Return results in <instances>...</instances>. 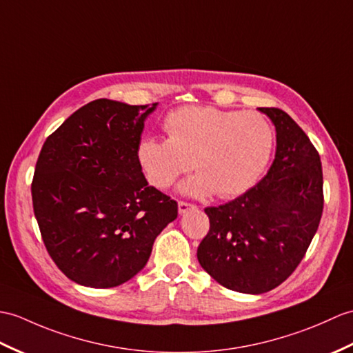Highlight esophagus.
<instances>
[{"label":"esophagus","mask_w":353,"mask_h":353,"mask_svg":"<svg viewBox=\"0 0 353 353\" xmlns=\"http://www.w3.org/2000/svg\"><path fill=\"white\" fill-rule=\"evenodd\" d=\"M177 208H179V214H180V215H185L188 210H192V209H195L196 206H195V204H192V203H186V201H179V204H177Z\"/></svg>","instance_id":"34e87169"}]
</instances>
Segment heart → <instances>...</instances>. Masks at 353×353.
Listing matches in <instances>:
<instances>
[{"label":"heart","instance_id":"1","mask_svg":"<svg viewBox=\"0 0 353 353\" xmlns=\"http://www.w3.org/2000/svg\"><path fill=\"white\" fill-rule=\"evenodd\" d=\"M168 138L143 137L137 159L149 182L161 190L179 176L200 171L180 186L186 195L223 199L241 195L263 173L274 147V130L259 112L188 105L163 120Z\"/></svg>","mask_w":353,"mask_h":353}]
</instances>
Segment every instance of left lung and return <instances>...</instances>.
I'll use <instances>...</instances> for the list:
<instances>
[{
	"label": "left lung",
	"mask_w": 353,
	"mask_h": 353,
	"mask_svg": "<svg viewBox=\"0 0 353 353\" xmlns=\"http://www.w3.org/2000/svg\"><path fill=\"white\" fill-rule=\"evenodd\" d=\"M276 130L268 174L237 199L206 208L210 228L196 257L224 288L259 294L288 280L304 259L323 212L322 163L296 121L259 108Z\"/></svg>",
	"instance_id": "obj_1"
}]
</instances>
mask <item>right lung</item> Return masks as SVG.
<instances>
[{
  "label": "right lung",
  "instance_id": "right-lung-1",
  "mask_svg": "<svg viewBox=\"0 0 353 353\" xmlns=\"http://www.w3.org/2000/svg\"><path fill=\"white\" fill-rule=\"evenodd\" d=\"M158 103L97 99L46 138L31 183L32 208L49 256L85 288L129 281L177 203L149 186L137 159L144 121Z\"/></svg>",
  "mask_w": 353,
  "mask_h": 353
}]
</instances>
